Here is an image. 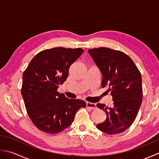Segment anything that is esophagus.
Returning a JSON list of instances; mask_svg holds the SVG:
<instances>
[{
  "mask_svg": "<svg viewBox=\"0 0 159 159\" xmlns=\"http://www.w3.org/2000/svg\"><path fill=\"white\" fill-rule=\"evenodd\" d=\"M86 107L87 108H88L89 109H92V110H94L96 109V104L95 103H92V102H86Z\"/></svg>",
  "mask_w": 159,
  "mask_h": 159,
  "instance_id": "esophagus-1",
  "label": "esophagus"
}]
</instances>
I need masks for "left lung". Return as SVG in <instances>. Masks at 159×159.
Instances as JSON below:
<instances>
[{
  "label": "left lung",
  "mask_w": 159,
  "mask_h": 159,
  "mask_svg": "<svg viewBox=\"0 0 159 159\" xmlns=\"http://www.w3.org/2000/svg\"><path fill=\"white\" fill-rule=\"evenodd\" d=\"M102 74V87H107L113 105L97 107L107 114V119L98 124V129L109 134L121 133L133 123L142 102V79L139 70L124 52L100 47L88 50Z\"/></svg>",
  "instance_id": "8db88e82"
}]
</instances>
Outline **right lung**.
I'll return each instance as SVG.
<instances>
[{"instance_id":"obj_1","label":"right lung","mask_w":159,"mask_h":159,"mask_svg":"<svg viewBox=\"0 0 159 159\" xmlns=\"http://www.w3.org/2000/svg\"><path fill=\"white\" fill-rule=\"evenodd\" d=\"M83 52L80 48L63 47L42 50L24 72L22 96L30 119L39 130L59 133L70 126L78 110L86 107L83 100L67 98L57 92L68 76L70 66Z\"/></svg>"}]
</instances>
